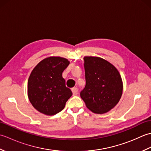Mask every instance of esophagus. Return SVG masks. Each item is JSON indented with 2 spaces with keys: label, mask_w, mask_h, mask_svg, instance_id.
I'll return each instance as SVG.
<instances>
[{
  "label": "esophagus",
  "mask_w": 151,
  "mask_h": 151,
  "mask_svg": "<svg viewBox=\"0 0 151 151\" xmlns=\"http://www.w3.org/2000/svg\"><path fill=\"white\" fill-rule=\"evenodd\" d=\"M71 91L73 95H76L78 94V89L76 88H73L71 89Z\"/></svg>",
  "instance_id": "esophagus-1"
}]
</instances>
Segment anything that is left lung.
Returning <instances> with one entry per match:
<instances>
[{"mask_svg": "<svg viewBox=\"0 0 151 151\" xmlns=\"http://www.w3.org/2000/svg\"><path fill=\"white\" fill-rule=\"evenodd\" d=\"M86 86L81 97L86 107L95 114H105L114 108L123 94V81L113 64L102 58L85 56Z\"/></svg>", "mask_w": 151, "mask_h": 151, "instance_id": "8db88e82", "label": "left lung"}]
</instances>
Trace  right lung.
Instances as JSON below:
<instances>
[{
    "mask_svg": "<svg viewBox=\"0 0 151 151\" xmlns=\"http://www.w3.org/2000/svg\"><path fill=\"white\" fill-rule=\"evenodd\" d=\"M69 61L60 56H50L34 67L28 81V97L33 107L40 113L53 115L65 108L72 96L65 86L62 73Z\"/></svg>",
    "mask_w": 151,
    "mask_h": 151,
    "instance_id": "1",
    "label": "right lung"
}]
</instances>
